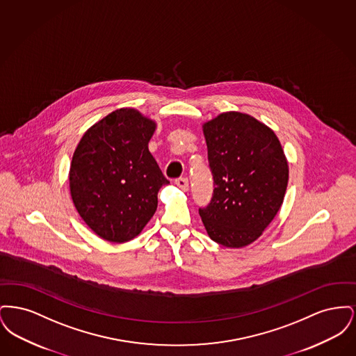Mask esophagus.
Returning a JSON list of instances; mask_svg holds the SVG:
<instances>
[{
	"instance_id": "34e87169",
	"label": "esophagus",
	"mask_w": 356,
	"mask_h": 356,
	"mask_svg": "<svg viewBox=\"0 0 356 356\" xmlns=\"http://www.w3.org/2000/svg\"><path fill=\"white\" fill-rule=\"evenodd\" d=\"M175 184L179 186L180 189H183V191H188V188H189V183H188V179H186V177H179V179H176V180H175Z\"/></svg>"
}]
</instances>
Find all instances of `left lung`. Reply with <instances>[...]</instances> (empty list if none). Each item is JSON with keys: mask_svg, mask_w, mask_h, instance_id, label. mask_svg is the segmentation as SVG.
Instances as JSON below:
<instances>
[{"mask_svg": "<svg viewBox=\"0 0 356 356\" xmlns=\"http://www.w3.org/2000/svg\"><path fill=\"white\" fill-rule=\"evenodd\" d=\"M213 196L199 208L208 236L228 248L254 243L279 212L288 163L271 128L247 113L225 112L203 124Z\"/></svg>", "mask_w": 356, "mask_h": 356, "instance_id": "1", "label": "left lung"}]
</instances>
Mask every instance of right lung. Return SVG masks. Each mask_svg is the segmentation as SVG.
Here are the masks:
<instances>
[{"label": "right lung", "mask_w": 356, "mask_h": 356, "mask_svg": "<svg viewBox=\"0 0 356 356\" xmlns=\"http://www.w3.org/2000/svg\"><path fill=\"white\" fill-rule=\"evenodd\" d=\"M154 129L153 120L121 108L92 125L73 153L72 200L104 240L135 238L156 212L159 189L170 184L148 149Z\"/></svg>", "instance_id": "obj_1"}]
</instances>
